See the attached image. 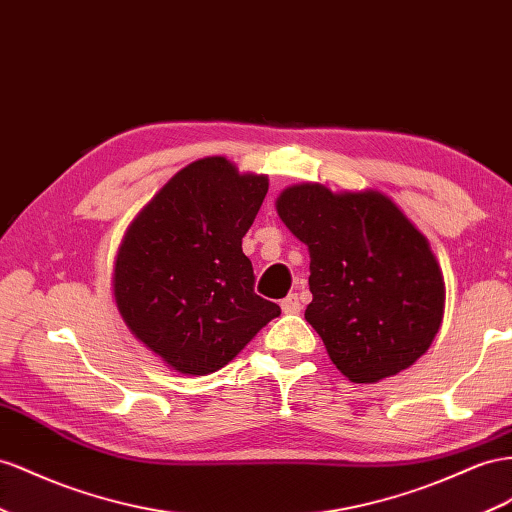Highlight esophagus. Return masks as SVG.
I'll return each mask as SVG.
<instances>
[{
  "label": "esophagus",
  "instance_id": "34e87169",
  "mask_svg": "<svg viewBox=\"0 0 512 512\" xmlns=\"http://www.w3.org/2000/svg\"><path fill=\"white\" fill-rule=\"evenodd\" d=\"M280 306H282V312H284V314H297V312H301V301H299L297 293L284 297Z\"/></svg>",
  "mask_w": 512,
  "mask_h": 512
}]
</instances>
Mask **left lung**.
I'll return each instance as SVG.
<instances>
[{"instance_id": "1", "label": "left lung", "mask_w": 512, "mask_h": 512, "mask_svg": "<svg viewBox=\"0 0 512 512\" xmlns=\"http://www.w3.org/2000/svg\"><path fill=\"white\" fill-rule=\"evenodd\" d=\"M278 213L310 250L306 321L353 383L409 368L437 336L444 278L424 234L379 191H282Z\"/></svg>"}]
</instances>
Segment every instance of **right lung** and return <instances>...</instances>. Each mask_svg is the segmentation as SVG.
<instances>
[{
  "label": "right lung",
  "mask_w": 512,
  "mask_h": 512,
  "mask_svg": "<svg viewBox=\"0 0 512 512\" xmlns=\"http://www.w3.org/2000/svg\"><path fill=\"white\" fill-rule=\"evenodd\" d=\"M267 176L239 174L224 157L189 163L129 226L114 295L124 323L183 375L224 368L280 306L254 293L241 241Z\"/></svg>",
  "instance_id": "1"
}]
</instances>
